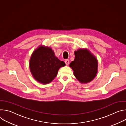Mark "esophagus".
Segmentation results:
<instances>
[{
  "label": "esophagus",
  "mask_w": 126,
  "mask_h": 126,
  "mask_svg": "<svg viewBox=\"0 0 126 126\" xmlns=\"http://www.w3.org/2000/svg\"><path fill=\"white\" fill-rule=\"evenodd\" d=\"M65 64H66V65H69V60H68V59H66V60H65Z\"/></svg>",
  "instance_id": "obj_1"
}]
</instances>
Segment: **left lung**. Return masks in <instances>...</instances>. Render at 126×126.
<instances>
[{"instance_id":"8db88e82","label":"left lung","mask_w":126,"mask_h":126,"mask_svg":"<svg viewBox=\"0 0 126 126\" xmlns=\"http://www.w3.org/2000/svg\"><path fill=\"white\" fill-rule=\"evenodd\" d=\"M75 59L69 66L74 75L81 83L92 81L98 72V60L93 54L86 48L79 49L74 52Z\"/></svg>"}]
</instances>
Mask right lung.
<instances>
[{"label":"right lung","mask_w":126,"mask_h":126,"mask_svg":"<svg viewBox=\"0 0 126 126\" xmlns=\"http://www.w3.org/2000/svg\"><path fill=\"white\" fill-rule=\"evenodd\" d=\"M55 56L51 47L40 45L32 53L29 68L33 78L40 83L47 84L56 77L59 69L65 66Z\"/></svg>","instance_id":"add662e5"}]
</instances>
